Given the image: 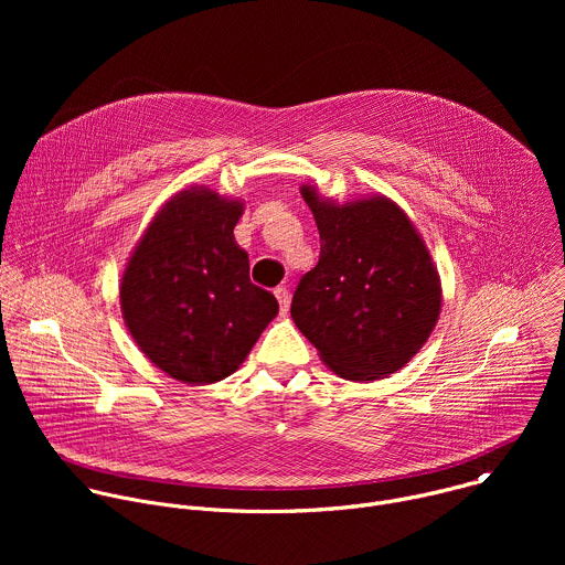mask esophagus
<instances>
[{"label":"esophagus","instance_id":"34e87169","mask_svg":"<svg viewBox=\"0 0 565 565\" xmlns=\"http://www.w3.org/2000/svg\"><path fill=\"white\" fill-rule=\"evenodd\" d=\"M275 297H277V301H279L281 312H286V310H288V303H290V292H288V288H286V286H277V288H275Z\"/></svg>","mask_w":565,"mask_h":565}]
</instances>
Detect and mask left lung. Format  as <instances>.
Returning a JSON list of instances; mask_svg holds the SVG:
<instances>
[{
    "label": "left lung",
    "instance_id": "left-lung-1",
    "mask_svg": "<svg viewBox=\"0 0 565 565\" xmlns=\"http://www.w3.org/2000/svg\"><path fill=\"white\" fill-rule=\"evenodd\" d=\"M319 230V262L295 295V327L335 375L388 377L429 340L443 306L436 264L420 232L384 194L344 203L299 188Z\"/></svg>",
    "mask_w": 565,
    "mask_h": 565
}]
</instances>
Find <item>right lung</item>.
Returning <instances> with one entry per match:
<instances>
[{"mask_svg": "<svg viewBox=\"0 0 565 565\" xmlns=\"http://www.w3.org/2000/svg\"><path fill=\"white\" fill-rule=\"evenodd\" d=\"M246 203L207 185L177 192L149 221L120 277L125 327L145 358L185 384L232 375L279 312L234 241Z\"/></svg>", "mask_w": 565, "mask_h": 565, "instance_id": "1", "label": "right lung"}]
</instances>
